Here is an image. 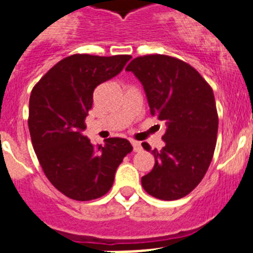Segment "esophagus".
<instances>
[{
  "mask_svg": "<svg viewBox=\"0 0 253 253\" xmlns=\"http://www.w3.org/2000/svg\"><path fill=\"white\" fill-rule=\"evenodd\" d=\"M130 143H131V146H133V149L135 152H138V151H140V149H142V146H140V143L137 142V140L131 139Z\"/></svg>",
  "mask_w": 253,
  "mask_h": 253,
  "instance_id": "1",
  "label": "esophagus"
}]
</instances>
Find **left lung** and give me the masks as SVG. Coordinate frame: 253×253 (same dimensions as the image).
I'll list each match as a JSON object with an SVG mask.
<instances>
[{
  "mask_svg": "<svg viewBox=\"0 0 253 253\" xmlns=\"http://www.w3.org/2000/svg\"><path fill=\"white\" fill-rule=\"evenodd\" d=\"M126 71L143 84L152 115L166 123L165 147L152 151L154 167L142 177L143 189L161 200L184 198L203 180L215 149L213 90L195 68L169 55L138 57Z\"/></svg>",
  "mask_w": 253,
  "mask_h": 253,
  "instance_id": "obj_1",
  "label": "left lung"
}]
</instances>
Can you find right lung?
Masks as SVG:
<instances>
[{"label":"right lung","instance_id":"right-lung-1","mask_svg":"<svg viewBox=\"0 0 253 253\" xmlns=\"http://www.w3.org/2000/svg\"><path fill=\"white\" fill-rule=\"evenodd\" d=\"M130 58L73 54L49 69L31 91L28 123L34 151L51 185L73 200L105 195L133 149L124 138H109L95 148L82 134L95 88L119 75Z\"/></svg>","mask_w":253,"mask_h":253}]
</instances>
